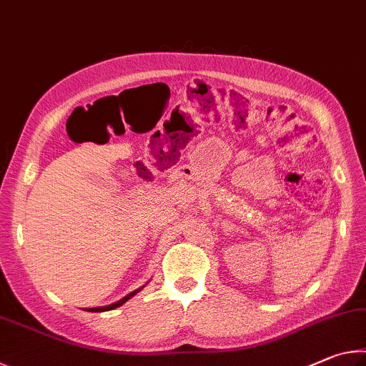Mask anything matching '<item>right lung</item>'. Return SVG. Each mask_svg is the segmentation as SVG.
I'll return each mask as SVG.
<instances>
[{
    "instance_id": "obj_1",
    "label": "right lung",
    "mask_w": 366,
    "mask_h": 366,
    "mask_svg": "<svg viewBox=\"0 0 366 366\" xmlns=\"http://www.w3.org/2000/svg\"><path fill=\"white\" fill-rule=\"evenodd\" d=\"M144 289V286H142L140 289H137V290H134V292H131V294H127L126 297H122L121 300H117V302H114V303H111V305H107V307H94V308H86V312H95V313H100V312H108V310H114V308H117V307H121V305H124V303H126L129 299H132V297L137 294V292H140V290Z\"/></svg>"
}]
</instances>
